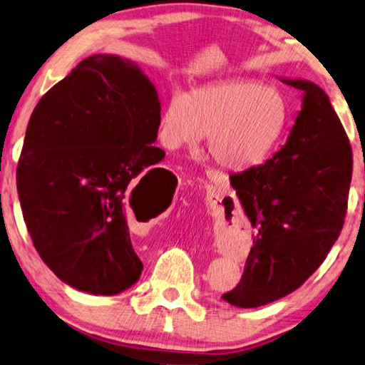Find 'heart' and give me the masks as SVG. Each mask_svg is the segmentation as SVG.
<instances>
[{"label":"heart","mask_w":365,"mask_h":365,"mask_svg":"<svg viewBox=\"0 0 365 365\" xmlns=\"http://www.w3.org/2000/svg\"><path fill=\"white\" fill-rule=\"evenodd\" d=\"M284 96L253 79H225L173 94L159 117V141L169 151L198 146L207 135V154L217 165L245 172L269 158L284 136Z\"/></svg>","instance_id":"obj_1"}]
</instances>
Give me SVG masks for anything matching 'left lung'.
I'll list each match as a JSON object with an SVG mask.
<instances>
[{"mask_svg":"<svg viewBox=\"0 0 365 365\" xmlns=\"http://www.w3.org/2000/svg\"><path fill=\"white\" fill-rule=\"evenodd\" d=\"M279 79L302 91L286 144L263 165L230 177L255 227L239 286L222 296L240 309L262 307L302 286L336 242L348 207L352 151L329 97L312 81Z\"/></svg>","mask_w":365,"mask_h":365,"instance_id":"left-lung-1","label":"left lung"}]
</instances>
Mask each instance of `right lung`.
<instances>
[{
  "mask_svg": "<svg viewBox=\"0 0 365 365\" xmlns=\"http://www.w3.org/2000/svg\"><path fill=\"white\" fill-rule=\"evenodd\" d=\"M159 117L153 81L110 53L81 61L34 108L17 193L34 247L68 286L115 296L140 279L128 201L146 198L151 177L164 170L149 169L165 158L153 146Z\"/></svg>",
  "mask_w": 365,
  "mask_h": 365,
  "instance_id": "1",
  "label": "right lung"
}]
</instances>
